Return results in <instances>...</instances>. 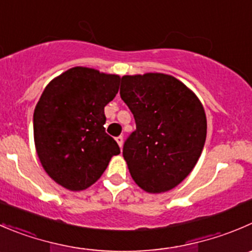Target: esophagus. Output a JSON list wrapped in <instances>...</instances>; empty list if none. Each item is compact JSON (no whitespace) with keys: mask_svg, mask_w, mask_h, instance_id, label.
<instances>
[{"mask_svg":"<svg viewBox=\"0 0 252 252\" xmlns=\"http://www.w3.org/2000/svg\"><path fill=\"white\" fill-rule=\"evenodd\" d=\"M116 141H117V143H118L119 148H122V146H123V136H122V135L117 136V138H116Z\"/></svg>","mask_w":252,"mask_h":252,"instance_id":"1","label":"esophagus"}]
</instances>
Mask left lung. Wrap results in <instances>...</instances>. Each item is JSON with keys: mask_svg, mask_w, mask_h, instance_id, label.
Listing matches in <instances>:
<instances>
[{"mask_svg": "<svg viewBox=\"0 0 252 252\" xmlns=\"http://www.w3.org/2000/svg\"><path fill=\"white\" fill-rule=\"evenodd\" d=\"M121 97L136 124L123 146L131 178L149 193L170 191L191 173L203 150V104L180 80L160 72L123 76Z\"/></svg>", "mask_w": 252, "mask_h": 252, "instance_id": "obj_1", "label": "left lung"}]
</instances>
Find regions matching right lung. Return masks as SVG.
Returning <instances> with one entry per match:
<instances>
[{"mask_svg": "<svg viewBox=\"0 0 252 252\" xmlns=\"http://www.w3.org/2000/svg\"><path fill=\"white\" fill-rule=\"evenodd\" d=\"M121 77L76 66L51 80L33 116L34 144L45 172L70 191H84L102 176L118 144L106 133L104 107Z\"/></svg>", "mask_w": 252, "mask_h": 252, "instance_id": "add662e5", "label": "right lung"}]
</instances>
